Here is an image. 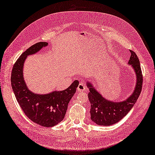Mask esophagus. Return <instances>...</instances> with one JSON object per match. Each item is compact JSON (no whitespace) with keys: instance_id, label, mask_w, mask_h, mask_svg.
I'll list each match as a JSON object with an SVG mask.
<instances>
[{"instance_id":"esophagus-1","label":"esophagus","mask_w":155,"mask_h":155,"mask_svg":"<svg viewBox=\"0 0 155 155\" xmlns=\"http://www.w3.org/2000/svg\"><path fill=\"white\" fill-rule=\"evenodd\" d=\"M85 88H86V87L84 86V83L81 82V83H80V84H78V86L77 87V90L78 91V92H84V90H85Z\"/></svg>"}]
</instances>
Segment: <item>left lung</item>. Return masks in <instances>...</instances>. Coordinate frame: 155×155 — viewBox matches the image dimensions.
<instances>
[{"label": "left lung", "instance_id": "obj_1", "mask_svg": "<svg viewBox=\"0 0 155 155\" xmlns=\"http://www.w3.org/2000/svg\"><path fill=\"white\" fill-rule=\"evenodd\" d=\"M131 55L128 63L132 66L137 77L134 92L127 100L113 102L106 100L90 83H87L90 92L88 99L91 104V120L101 126H110L120 121L133 107L140 95L143 85V74L140 60L136 54L130 50Z\"/></svg>", "mask_w": 155, "mask_h": 155}]
</instances>
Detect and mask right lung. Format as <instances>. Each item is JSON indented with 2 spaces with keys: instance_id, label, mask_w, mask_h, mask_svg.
Masks as SVG:
<instances>
[{
  "instance_id": "add662e5",
  "label": "right lung",
  "mask_w": 155,
  "mask_h": 155,
  "mask_svg": "<svg viewBox=\"0 0 155 155\" xmlns=\"http://www.w3.org/2000/svg\"><path fill=\"white\" fill-rule=\"evenodd\" d=\"M48 43L40 42L31 46L15 61L12 71L11 85L23 111L30 120L44 127L58 124L65 117L71 99L79 82L74 81L66 90L45 94H35L27 88L23 78V66L28 55L37 53Z\"/></svg>"
}]
</instances>
